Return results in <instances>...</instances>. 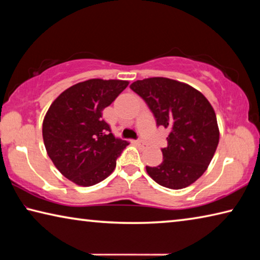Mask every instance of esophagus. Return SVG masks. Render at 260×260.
I'll use <instances>...</instances> for the list:
<instances>
[{
  "label": "esophagus",
  "instance_id": "esophagus-1",
  "mask_svg": "<svg viewBox=\"0 0 260 260\" xmlns=\"http://www.w3.org/2000/svg\"><path fill=\"white\" fill-rule=\"evenodd\" d=\"M135 144H136V146H139L140 148H146V143H144L143 141H141V140L135 141Z\"/></svg>",
  "mask_w": 260,
  "mask_h": 260
}]
</instances>
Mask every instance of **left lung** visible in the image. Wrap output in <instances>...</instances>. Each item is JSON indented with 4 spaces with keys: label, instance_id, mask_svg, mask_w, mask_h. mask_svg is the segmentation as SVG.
Here are the masks:
<instances>
[{
    "label": "left lung",
    "instance_id": "1",
    "mask_svg": "<svg viewBox=\"0 0 260 260\" xmlns=\"http://www.w3.org/2000/svg\"><path fill=\"white\" fill-rule=\"evenodd\" d=\"M131 88L148 104L157 125L171 131L161 164L147 166V173L162 187L190 186L208 169L219 143L212 105L200 90L169 78L143 79Z\"/></svg>",
    "mask_w": 260,
    "mask_h": 260
}]
</instances>
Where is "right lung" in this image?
Instances as JSON below:
<instances>
[{
  "label": "right lung",
  "instance_id": "obj_1",
  "mask_svg": "<svg viewBox=\"0 0 260 260\" xmlns=\"http://www.w3.org/2000/svg\"><path fill=\"white\" fill-rule=\"evenodd\" d=\"M126 80H89L65 89L48 109L42 124L43 142L56 169L70 181L90 187L116 169L128 142L111 133L103 110L128 86Z\"/></svg>",
  "mask_w": 260,
  "mask_h": 260
}]
</instances>
